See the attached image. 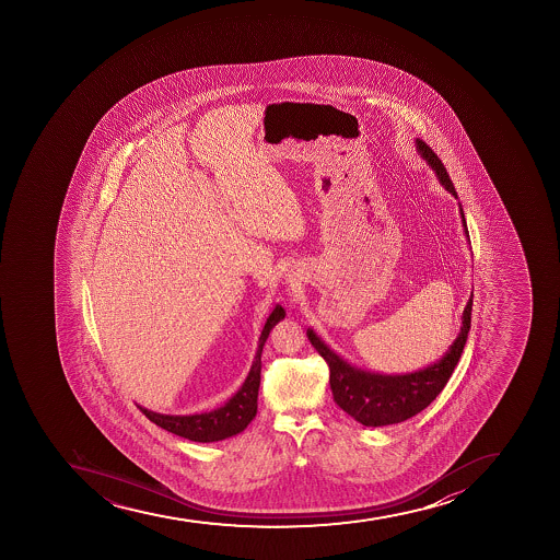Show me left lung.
I'll return each mask as SVG.
<instances>
[{
  "instance_id": "8db88e82",
  "label": "left lung",
  "mask_w": 560,
  "mask_h": 560,
  "mask_svg": "<svg viewBox=\"0 0 560 560\" xmlns=\"http://www.w3.org/2000/svg\"><path fill=\"white\" fill-rule=\"evenodd\" d=\"M417 152L421 154L425 163L430 164L431 170L435 172L447 191L453 197L456 195L455 186L451 183L450 174L442 164L441 159L436 158L435 152L422 141L416 139ZM460 208L462 223H464V233L469 240L467 231L466 214ZM470 310H472V292H470L467 306L462 313V327L458 337L453 346L447 349L444 357L439 362L424 366L421 371L408 372V374H380V372H369L358 369L346 362L337 352L331 351L317 332L307 329V338L312 346L317 349L327 365H329V385H331L332 399L342 408L346 413L362 422L363 425H388L406 421L410 417L417 416L419 411L435 401V397L441 394L445 383L455 371L456 363L460 360L462 351L467 342V335L470 329Z\"/></svg>"
}]
</instances>
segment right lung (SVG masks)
<instances>
[{"instance_id": "add662e5", "label": "right lung", "mask_w": 560, "mask_h": 560, "mask_svg": "<svg viewBox=\"0 0 560 560\" xmlns=\"http://www.w3.org/2000/svg\"><path fill=\"white\" fill-rule=\"evenodd\" d=\"M284 315H287V312L282 310V306L278 304L273 307L270 317L267 318L265 327H262L258 351L254 357L247 380L243 382L240 390L225 405L220 406L217 410L202 411V413H194V416H166V413L147 410L143 406H138L139 410L143 411L144 416L149 417L150 421L158 424L159 428L175 433V435L184 436L188 441L218 442L229 439V436L238 435L258 413L262 346L267 342L272 327L281 322Z\"/></svg>"}]
</instances>
